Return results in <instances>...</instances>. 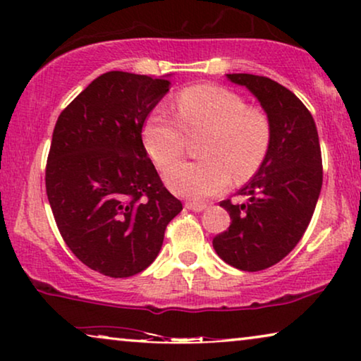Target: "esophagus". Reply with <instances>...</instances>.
Returning <instances> with one entry per match:
<instances>
[{"label": "esophagus", "instance_id": "esophagus-1", "mask_svg": "<svg viewBox=\"0 0 361 361\" xmlns=\"http://www.w3.org/2000/svg\"><path fill=\"white\" fill-rule=\"evenodd\" d=\"M185 209L194 210V212H202L207 209V204H199V202H185Z\"/></svg>", "mask_w": 361, "mask_h": 361}]
</instances>
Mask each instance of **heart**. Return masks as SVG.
I'll return each instance as SVG.
<instances>
[{"label": "heart", "mask_w": 361, "mask_h": 361, "mask_svg": "<svg viewBox=\"0 0 361 361\" xmlns=\"http://www.w3.org/2000/svg\"><path fill=\"white\" fill-rule=\"evenodd\" d=\"M176 116L154 110L142 128V141L161 171L184 154L187 135L202 136L199 161L180 162L166 174L174 194L192 200L216 195L261 169L273 142V121L261 106L246 105L238 93L220 85L184 88L176 98Z\"/></svg>", "instance_id": "heart-1"}]
</instances>
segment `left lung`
Here are the masks:
<instances>
[{
	"label": "left lung",
	"instance_id": "1",
	"mask_svg": "<svg viewBox=\"0 0 361 361\" xmlns=\"http://www.w3.org/2000/svg\"><path fill=\"white\" fill-rule=\"evenodd\" d=\"M228 78L248 88L273 121L268 157L238 190L246 202H220L231 224L214 238L225 263L253 273L279 263L304 236L322 189V152L314 118L293 92L263 75Z\"/></svg>",
	"mask_w": 361,
	"mask_h": 361
}]
</instances>
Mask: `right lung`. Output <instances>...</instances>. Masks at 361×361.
<instances>
[{
  "mask_svg": "<svg viewBox=\"0 0 361 361\" xmlns=\"http://www.w3.org/2000/svg\"><path fill=\"white\" fill-rule=\"evenodd\" d=\"M166 78L113 71L63 108L46 164V192L63 241L110 278L145 271L182 204L162 184L142 126L169 92Z\"/></svg>",
  "mask_w": 361,
  "mask_h": 361,
  "instance_id": "right-lung-1",
  "label": "right lung"
}]
</instances>
